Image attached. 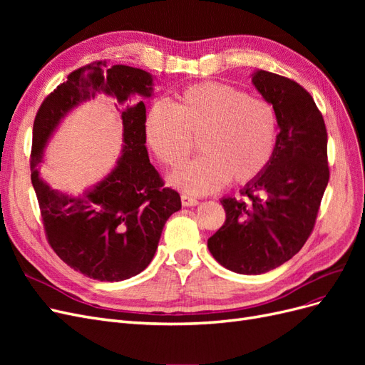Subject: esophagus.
Segmentation results:
<instances>
[{
    "label": "esophagus",
    "instance_id": "34e87169",
    "mask_svg": "<svg viewBox=\"0 0 365 365\" xmlns=\"http://www.w3.org/2000/svg\"><path fill=\"white\" fill-rule=\"evenodd\" d=\"M181 202L184 207H195L200 204V201L196 200V197L193 196H189V195H181Z\"/></svg>",
    "mask_w": 365,
    "mask_h": 365
}]
</instances>
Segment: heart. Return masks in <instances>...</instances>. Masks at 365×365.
Returning <instances> with one entry per match:
<instances>
[{"label": "heart", "instance_id": "b5f03b06", "mask_svg": "<svg viewBox=\"0 0 365 365\" xmlns=\"http://www.w3.org/2000/svg\"><path fill=\"white\" fill-rule=\"evenodd\" d=\"M145 134L150 150L176 168L195 150L202 155L170 175V184L192 195H207L228 180L244 184L269 164L277 143L275 108L263 98L220 82L187 86L176 105L153 103L146 114Z\"/></svg>", "mask_w": 365, "mask_h": 365}]
</instances>
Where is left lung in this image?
I'll use <instances>...</instances> for the list:
<instances>
[{"mask_svg":"<svg viewBox=\"0 0 365 365\" xmlns=\"http://www.w3.org/2000/svg\"><path fill=\"white\" fill-rule=\"evenodd\" d=\"M252 85L277 113V143L269 164L240 195L224 197L225 224L208 239L227 269L257 275L292 259L311 236L329 182L327 130L302 85L257 70Z\"/></svg>","mask_w":365,"mask_h":365,"instance_id":"left-lung-1","label":"left lung"}]
</instances>
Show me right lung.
Here are the masks:
<instances>
[{
    "label": "right lung",
    "instance_id": "right-lung-1",
    "mask_svg": "<svg viewBox=\"0 0 365 365\" xmlns=\"http://www.w3.org/2000/svg\"><path fill=\"white\" fill-rule=\"evenodd\" d=\"M152 93L153 77L145 70L90 63L47 96L33 123L31 184L48 244L68 267L94 280L121 282L146 269L165 220L181 208L178 192L164 187L145 146L146 106L137 98ZM97 93L115 96L122 106V155L116 168L82 195L54 191L38 176L43 149L61 118Z\"/></svg>",
    "mask_w": 365,
    "mask_h": 365
}]
</instances>
